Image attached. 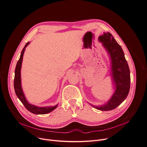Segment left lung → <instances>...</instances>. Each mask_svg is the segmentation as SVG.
<instances>
[{
    "mask_svg": "<svg viewBox=\"0 0 147 147\" xmlns=\"http://www.w3.org/2000/svg\"><path fill=\"white\" fill-rule=\"evenodd\" d=\"M98 40L107 51L111 59V76L115 91L104 105L91 106L101 111H110L117 107L127 98L130 88V71L124 51L112 34L109 32L104 33Z\"/></svg>",
    "mask_w": 147,
    "mask_h": 147,
    "instance_id": "left-lung-1",
    "label": "left lung"
}]
</instances>
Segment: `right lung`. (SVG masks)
Here are the masks:
<instances>
[{
    "instance_id": "add662e5",
    "label": "right lung",
    "mask_w": 147,
    "mask_h": 147,
    "mask_svg": "<svg viewBox=\"0 0 147 147\" xmlns=\"http://www.w3.org/2000/svg\"><path fill=\"white\" fill-rule=\"evenodd\" d=\"M30 42H28L24 46L23 49L19 60H18L16 69L15 71V78H14V88L15 93L18 97V98L20 100L22 104L28 111L31 112L34 114H47L52 111L54 110L57 107L58 105H56L55 106H49V107H37L34 105L30 104L28 100H26V97L24 94L22 85H21V75H20V70L22 67V64L23 61V57L24 55V52L25 51L26 47L28 46Z\"/></svg>"
}]
</instances>
